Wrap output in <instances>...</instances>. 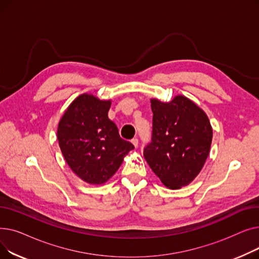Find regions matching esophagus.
I'll return each instance as SVG.
<instances>
[{
  "label": "esophagus",
  "mask_w": 259,
  "mask_h": 259,
  "mask_svg": "<svg viewBox=\"0 0 259 259\" xmlns=\"http://www.w3.org/2000/svg\"><path fill=\"white\" fill-rule=\"evenodd\" d=\"M131 143L134 145V147H135V148H137V147L139 146V139H137V138L132 139V140H131Z\"/></svg>",
  "instance_id": "esophagus-1"
}]
</instances>
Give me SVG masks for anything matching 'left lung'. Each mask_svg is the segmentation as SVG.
I'll use <instances>...</instances> for the list:
<instances>
[{"instance_id":"1","label":"left lung","mask_w":259,"mask_h":259,"mask_svg":"<svg viewBox=\"0 0 259 259\" xmlns=\"http://www.w3.org/2000/svg\"><path fill=\"white\" fill-rule=\"evenodd\" d=\"M151 142L144 156L161 183L179 189L191 183L209 155L212 128L206 113L179 95L170 103L151 101Z\"/></svg>"}]
</instances>
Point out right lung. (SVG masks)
<instances>
[{
	"label": "right lung",
	"mask_w": 259,
	"mask_h": 259,
	"mask_svg": "<svg viewBox=\"0 0 259 259\" xmlns=\"http://www.w3.org/2000/svg\"><path fill=\"white\" fill-rule=\"evenodd\" d=\"M110 101L81 94L68 107L59 128L58 140L68 166L80 180L92 185L107 182L134 146L119 137L108 117Z\"/></svg>",
	"instance_id": "add662e5"
}]
</instances>
